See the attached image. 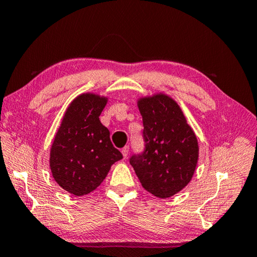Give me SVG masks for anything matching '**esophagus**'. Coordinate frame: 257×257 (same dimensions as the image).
<instances>
[{
    "instance_id": "34e87169",
    "label": "esophagus",
    "mask_w": 257,
    "mask_h": 257,
    "mask_svg": "<svg viewBox=\"0 0 257 257\" xmlns=\"http://www.w3.org/2000/svg\"><path fill=\"white\" fill-rule=\"evenodd\" d=\"M128 151H130V148H128L127 146L124 147L123 149H121V155H123L124 158H126V157H127V155H128Z\"/></svg>"
}]
</instances>
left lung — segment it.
<instances>
[{"label":"left lung","instance_id":"left-lung-1","mask_svg":"<svg viewBox=\"0 0 257 257\" xmlns=\"http://www.w3.org/2000/svg\"><path fill=\"white\" fill-rule=\"evenodd\" d=\"M138 106L145 150L133 155L130 164L145 190L166 199L191 182L199 159L197 139L181 107L166 94L141 98Z\"/></svg>","mask_w":257,"mask_h":257}]
</instances>
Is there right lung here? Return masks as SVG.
Instances as JSON below:
<instances>
[{"label":"right lung","mask_w":257,"mask_h":257,"mask_svg":"<svg viewBox=\"0 0 257 257\" xmlns=\"http://www.w3.org/2000/svg\"><path fill=\"white\" fill-rule=\"evenodd\" d=\"M107 98L82 93L70 103L51 149L49 166L55 182L71 194L92 192L111 165L123 158L109 131L99 120Z\"/></svg>","instance_id":"1"}]
</instances>
